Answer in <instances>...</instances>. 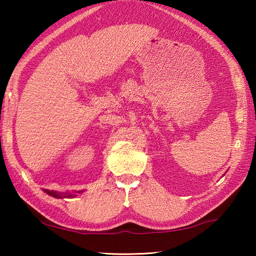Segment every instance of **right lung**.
I'll return each mask as SVG.
<instances>
[{
  "instance_id": "right-lung-1",
  "label": "right lung",
  "mask_w": 256,
  "mask_h": 256,
  "mask_svg": "<svg viewBox=\"0 0 256 256\" xmlns=\"http://www.w3.org/2000/svg\"><path fill=\"white\" fill-rule=\"evenodd\" d=\"M50 194L52 196H54V198H63V196H60V194H58V193H53V192H50Z\"/></svg>"
}]
</instances>
